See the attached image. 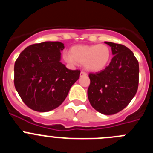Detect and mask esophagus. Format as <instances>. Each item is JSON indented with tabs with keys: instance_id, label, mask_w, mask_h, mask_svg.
I'll use <instances>...</instances> for the list:
<instances>
[{
	"instance_id": "obj_1",
	"label": "esophagus",
	"mask_w": 153,
	"mask_h": 153,
	"mask_svg": "<svg viewBox=\"0 0 153 153\" xmlns=\"http://www.w3.org/2000/svg\"><path fill=\"white\" fill-rule=\"evenodd\" d=\"M80 76H86V75H87V74H86V72H85V71H83V70H82V71H81L80 72Z\"/></svg>"
}]
</instances>
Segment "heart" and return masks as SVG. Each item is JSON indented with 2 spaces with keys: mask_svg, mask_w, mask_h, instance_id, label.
I'll return each mask as SVG.
<instances>
[{
  "mask_svg": "<svg viewBox=\"0 0 153 153\" xmlns=\"http://www.w3.org/2000/svg\"><path fill=\"white\" fill-rule=\"evenodd\" d=\"M110 57L111 51L106 44L74 46L70 49V55H64V60L67 63L84 64L85 67L91 71L103 70Z\"/></svg>",
  "mask_w": 153,
  "mask_h": 153,
  "instance_id": "1",
  "label": "heart"
}]
</instances>
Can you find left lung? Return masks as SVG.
<instances>
[{
  "mask_svg": "<svg viewBox=\"0 0 153 153\" xmlns=\"http://www.w3.org/2000/svg\"><path fill=\"white\" fill-rule=\"evenodd\" d=\"M114 56L109 66L96 74L90 73L87 90L89 101L97 111L113 115L126 107L139 86V62L126 46L105 42Z\"/></svg>",
  "mask_w": 153,
  "mask_h": 153,
  "instance_id": "obj_1",
  "label": "left lung"
}]
</instances>
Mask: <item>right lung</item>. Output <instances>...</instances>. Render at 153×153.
<instances>
[{
    "instance_id": "1",
    "label": "right lung",
    "mask_w": 153,
    "mask_h": 153,
    "mask_svg": "<svg viewBox=\"0 0 153 153\" xmlns=\"http://www.w3.org/2000/svg\"><path fill=\"white\" fill-rule=\"evenodd\" d=\"M61 42H43L28 46L14 63V86L31 109L48 112L61 105L80 70L67 69L60 62Z\"/></svg>"
}]
</instances>
